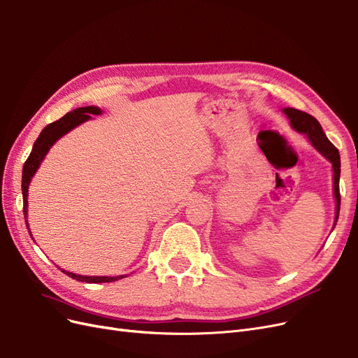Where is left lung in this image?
I'll return each instance as SVG.
<instances>
[{"mask_svg":"<svg viewBox=\"0 0 358 358\" xmlns=\"http://www.w3.org/2000/svg\"><path fill=\"white\" fill-rule=\"evenodd\" d=\"M282 111L287 114V117L290 119V123L293 128L297 132L305 134L309 138L310 144H313L322 156H326L333 165V189H334V198H336V220H334V224H336L338 218H339V210H341V192H339L341 156H339V150L329 141V138L326 136L324 131H322L320 122L314 116H310V114L301 111V110H296V108H284Z\"/></svg>","mask_w":358,"mask_h":358,"instance_id":"1","label":"left lung"}]
</instances>
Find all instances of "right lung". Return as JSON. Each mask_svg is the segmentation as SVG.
<instances>
[{
  "instance_id": "1",
  "label": "right lung",
  "mask_w": 358,
  "mask_h": 358,
  "mask_svg": "<svg viewBox=\"0 0 358 358\" xmlns=\"http://www.w3.org/2000/svg\"><path fill=\"white\" fill-rule=\"evenodd\" d=\"M92 114H101V110L98 107H82L77 108L74 111L66 113L64 117H61L59 120H56L53 123H49L45 128L41 131V134L38 135L37 141L34 143L32 152L29 155V157L27 159V162L24 165V172H22V194H24V214L27 217V206H28V187L32 176L36 174V171L38 169L41 160L44 159V156L48 155L49 148L59 140L62 135H65L66 132H70L71 129H74L76 126H78L80 123H83L86 120L90 119ZM29 230V227H28ZM65 275L71 276L73 280L82 281V282H111V281H117L120 278H123V275L120 276H83V275H76L73 272H66L62 271Z\"/></svg>"
}]
</instances>
